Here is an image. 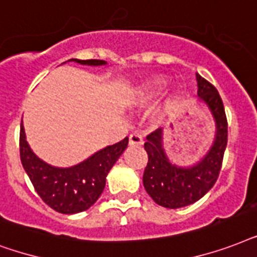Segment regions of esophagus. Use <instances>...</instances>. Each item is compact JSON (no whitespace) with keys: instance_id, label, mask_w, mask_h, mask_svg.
<instances>
[{"instance_id":"obj_1","label":"esophagus","mask_w":257,"mask_h":257,"mask_svg":"<svg viewBox=\"0 0 257 257\" xmlns=\"http://www.w3.org/2000/svg\"><path fill=\"white\" fill-rule=\"evenodd\" d=\"M128 145H130V146H141V145H143L142 137L139 134H137V133L131 134L130 137H128Z\"/></svg>"}]
</instances>
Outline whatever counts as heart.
<instances>
[{
  "mask_svg": "<svg viewBox=\"0 0 257 257\" xmlns=\"http://www.w3.org/2000/svg\"><path fill=\"white\" fill-rule=\"evenodd\" d=\"M164 83L165 80L162 77H154V79L146 81L145 84L138 87L137 91L133 93L131 100H133V103L137 104V106H145V104H147V103L150 101L151 97L154 96V95L160 91V88L162 87Z\"/></svg>",
  "mask_w": 257,
  "mask_h": 257,
  "instance_id": "obj_1",
  "label": "heart"
}]
</instances>
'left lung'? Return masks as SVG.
Here are the masks:
<instances>
[{
    "mask_svg": "<svg viewBox=\"0 0 257 257\" xmlns=\"http://www.w3.org/2000/svg\"><path fill=\"white\" fill-rule=\"evenodd\" d=\"M196 79L198 100L209 108L216 124L214 141L204 158L188 168L172 164L164 149L162 128L147 135L145 143L149 161L143 173V186L156 204L169 209L188 206L213 188L228 141L225 110L217 89L198 73Z\"/></svg>",
    "mask_w": 257,
    "mask_h": 257,
    "instance_id": "8db88e82",
    "label": "left lung"
}]
</instances>
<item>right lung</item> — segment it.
Instances as JSON below:
<instances>
[{
    "instance_id": "1",
    "label": "right lung",
    "mask_w": 257,
    "mask_h": 257,
    "mask_svg": "<svg viewBox=\"0 0 257 257\" xmlns=\"http://www.w3.org/2000/svg\"><path fill=\"white\" fill-rule=\"evenodd\" d=\"M83 65H106L104 60H79ZM128 145V138L107 146L71 168H56L40 160L27 142L23 122L20 128V157L24 170L41 200L63 214H73L92 206L106 186V177Z\"/></svg>"
}]
</instances>
